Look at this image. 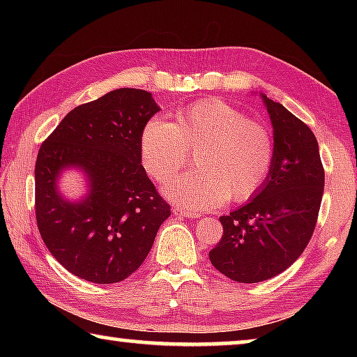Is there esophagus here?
Segmentation results:
<instances>
[{
  "label": "esophagus",
  "mask_w": 357,
  "mask_h": 357,
  "mask_svg": "<svg viewBox=\"0 0 357 357\" xmlns=\"http://www.w3.org/2000/svg\"><path fill=\"white\" fill-rule=\"evenodd\" d=\"M174 214L183 215L185 219H198V217H202L200 213H193V211H185V209H174Z\"/></svg>",
  "instance_id": "34e87169"
}]
</instances>
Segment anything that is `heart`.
<instances>
[{"mask_svg":"<svg viewBox=\"0 0 357 357\" xmlns=\"http://www.w3.org/2000/svg\"><path fill=\"white\" fill-rule=\"evenodd\" d=\"M193 153L195 170L168 185L173 202L211 209L247 202L266 184L275 159L273 132L263 123L219 99L181 110L172 123L151 119L140 134V159L155 183L165 184Z\"/></svg>","mask_w":357,"mask_h":357,"instance_id":"1","label":"heart"}]
</instances>
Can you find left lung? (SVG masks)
<instances>
[{
  "instance_id": "8db88e82",
  "label": "left lung",
  "mask_w": 357,
  "mask_h": 357,
  "mask_svg": "<svg viewBox=\"0 0 357 357\" xmlns=\"http://www.w3.org/2000/svg\"><path fill=\"white\" fill-rule=\"evenodd\" d=\"M274 128L275 159L255 198L220 217L214 268L239 283L273 279L289 268L315 231L324 189L318 142L309 126L263 96Z\"/></svg>"
}]
</instances>
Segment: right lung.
<instances>
[{
	"label": "right lung",
	"instance_id": "add662e5",
	"mask_svg": "<svg viewBox=\"0 0 357 357\" xmlns=\"http://www.w3.org/2000/svg\"><path fill=\"white\" fill-rule=\"evenodd\" d=\"M157 112L151 93L114 89L70 110L40 144L34 168L39 233L52 255L83 280L128 279L172 214L140 159V134ZM68 166L82 167L90 179L83 202H66L56 190Z\"/></svg>",
	"mask_w": 357,
	"mask_h": 357
}]
</instances>
